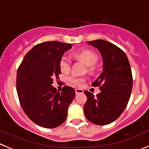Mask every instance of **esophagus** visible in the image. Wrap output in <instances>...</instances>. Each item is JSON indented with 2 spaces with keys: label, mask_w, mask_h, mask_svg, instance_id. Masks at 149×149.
Returning a JSON list of instances; mask_svg holds the SVG:
<instances>
[{
  "label": "esophagus",
  "mask_w": 149,
  "mask_h": 149,
  "mask_svg": "<svg viewBox=\"0 0 149 149\" xmlns=\"http://www.w3.org/2000/svg\"><path fill=\"white\" fill-rule=\"evenodd\" d=\"M75 93H76V95L83 93V90H81V89H76V90H75Z\"/></svg>",
  "instance_id": "obj_1"
}]
</instances>
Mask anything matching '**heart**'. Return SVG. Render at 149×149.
I'll return each instance as SVG.
<instances>
[{"mask_svg":"<svg viewBox=\"0 0 149 149\" xmlns=\"http://www.w3.org/2000/svg\"><path fill=\"white\" fill-rule=\"evenodd\" d=\"M73 56L78 60L81 61V62L87 66V71L89 73H93L95 71V64L98 62V56L96 53L94 51L89 49L79 50L75 51L73 54ZM71 62L69 58L66 56H62L59 61V67L62 71L67 72L70 70ZM68 81L72 84L76 86H80L81 83L84 81V78H77L74 76H70L68 78Z\"/></svg>","mask_w":149,"mask_h":149,"instance_id":"b5f03b06","label":"heart"}]
</instances>
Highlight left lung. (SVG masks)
Wrapping results in <instances>:
<instances>
[{
    "mask_svg": "<svg viewBox=\"0 0 149 149\" xmlns=\"http://www.w3.org/2000/svg\"><path fill=\"white\" fill-rule=\"evenodd\" d=\"M98 48L103 58V71L92 85L99 87L96 96L84 92L87 100L84 112L89 121L107 125L116 120L127 106L132 89L131 67L125 53L115 45L103 40L87 41Z\"/></svg>",
    "mask_w": 149,
    "mask_h": 149,
    "instance_id": "1",
    "label": "left lung"
}]
</instances>
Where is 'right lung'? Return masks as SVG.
I'll use <instances>...</instances> for the list:
<instances>
[{
	"label": "right lung",
	"instance_id": "1",
	"mask_svg": "<svg viewBox=\"0 0 149 149\" xmlns=\"http://www.w3.org/2000/svg\"><path fill=\"white\" fill-rule=\"evenodd\" d=\"M71 44L50 41L37 44L26 54L17 73L16 87L20 105L34 123L55 128L66 120L68 109L75 97L73 87L65 86L59 93L53 79L61 73L59 61Z\"/></svg>",
	"mask_w": 149,
	"mask_h": 149
}]
</instances>
